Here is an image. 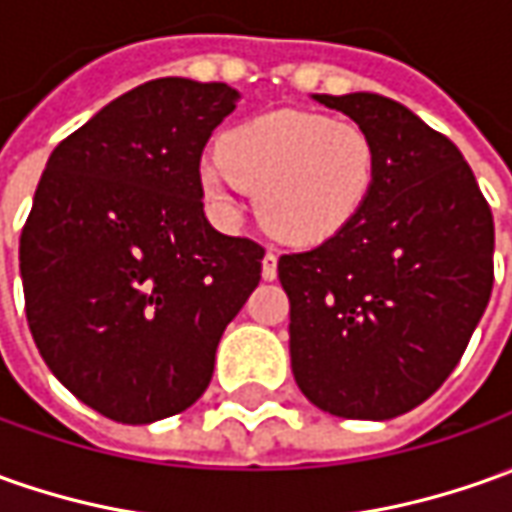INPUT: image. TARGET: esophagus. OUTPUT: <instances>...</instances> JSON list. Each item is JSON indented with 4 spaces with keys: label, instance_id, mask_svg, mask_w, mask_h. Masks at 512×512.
Segmentation results:
<instances>
[{
    "label": "esophagus",
    "instance_id": "obj_1",
    "mask_svg": "<svg viewBox=\"0 0 512 512\" xmlns=\"http://www.w3.org/2000/svg\"><path fill=\"white\" fill-rule=\"evenodd\" d=\"M274 277H277V255L266 252V257H263V280H274Z\"/></svg>",
    "mask_w": 512,
    "mask_h": 512
}]
</instances>
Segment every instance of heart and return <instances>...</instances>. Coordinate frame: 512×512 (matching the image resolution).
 Segmentation results:
<instances>
[{"label": "heart", "mask_w": 512, "mask_h": 512, "mask_svg": "<svg viewBox=\"0 0 512 512\" xmlns=\"http://www.w3.org/2000/svg\"><path fill=\"white\" fill-rule=\"evenodd\" d=\"M378 145L358 123L316 111L280 109L252 117L221 137L198 182L212 207L238 212L255 193L257 218L274 238L316 246L356 221L378 182Z\"/></svg>", "instance_id": "obj_1"}]
</instances>
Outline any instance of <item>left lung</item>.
Listing matches in <instances>:
<instances>
[{
	"instance_id": "8db88e82",
	"label": "left lung",
	"mask_w": 512,
	"mask_h": 512,
	"mask_svg": "<svg viewBox=\"0 0 512 512\" xmlns=\"http://www.w3.org/2000/svg\"><path fill=\"white\" fill-rule=\"evenodd\" d=\"M378 145L367 207L336 238L283 255L291 370L308 401L389 420L460 364L493 288V215L460 148L373 92L314 95Z\"/></svg>"
}]
</instances>
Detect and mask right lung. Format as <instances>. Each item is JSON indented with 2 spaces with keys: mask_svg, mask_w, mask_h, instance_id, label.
<instances>
[{
  "mask_svg": "<svg viewBox=\"0 0 512 512\" xmlns=\"http://www.w3.org/2000/svg\"><path fill=\"white\" fill-rule=\"evenodd\" d=\"M227 83L156 78L55 148L19 241L27 325L52 375L117 423L179 415L210 387L263 246L204 215L201 151Z\"/></svg>",
  "mask_w": 512,
  "mask_h": 512,
  "instance_id": "1",
  "label": "right lung"
}]
</instances>
